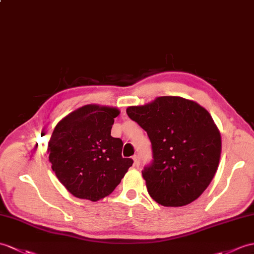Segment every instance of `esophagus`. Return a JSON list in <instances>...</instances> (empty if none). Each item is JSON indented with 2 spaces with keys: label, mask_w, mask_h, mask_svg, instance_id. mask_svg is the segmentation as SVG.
<instances>
[{
  "label": "esophagus",
  "mask_w": 254,
  "mask_h": 254,
  "mask_svg": "<svg viewBox=\"0 0 254 254\" xmlns=\"http://www.w3.org/2000/svg\"><path fill=\"white\" fill-rule=\"evenodd\" d=\"M133 160H134V166L135 167H138L140 164V159H139V156L138 155H135L133 157Z\"/></svg>",
  "instance_id": "1"
}]
</instances>
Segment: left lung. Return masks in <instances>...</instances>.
<instances>
[{"label":"left lung","instance_id":"obj_1","mask_svg":"<svg viewBox=\"0 0 254 254\" xmlns=\"http://www.w3.org/2000/svg\"><path fill=\"white\" fill-rule=\"evenodd\" d=\"M127 114L147 132L154 160L141 172L150 197L183 207L207 190L219 168L222 139L208 110L191 99L160 96L129 106Z\"/></svg>","mask_w":254,"mask_h":254}]
</instances>
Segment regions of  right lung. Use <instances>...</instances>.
<instances>
[{"label": "right lung", "mask_w": 254, "mask_h": 254, "mask_svg": "<svg viewBox=\"0 0 254 254\" xmlns=\"http://www.w3.org/2000/svg\"><path fill=\"white\" fill-rule=\"evenodd\" d=\"M116 107L90 104L57 123L47 146L57 179L80 199L98 201L120 184L133 160L122 158L123 143L110 135Z\"/></svg>", "instance_id": "right-lung-1"}]
</instances>
